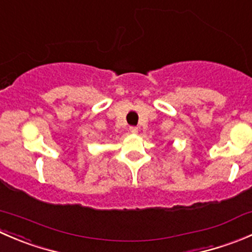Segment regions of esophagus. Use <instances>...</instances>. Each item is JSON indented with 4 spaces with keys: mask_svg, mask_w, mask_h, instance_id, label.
I'll return each mask as SVG.
<instances>
[{
    "mask_svg": "<svg viewBox=\"0 0 252 252\" xmlns=\"http://www.w3.org/2000/svg\"><path fill=\"white\" fill-rule=\"evenodd\" d=\"M129 130H130L131 134H138L139 133V129L136 128V126H130V128H129Z\"/></svg>",
    "mask_w": 252,
    "mask_h": 252,
    "instance_id": "obj_1",
    "label": "esophagus"
}]
</instances>
